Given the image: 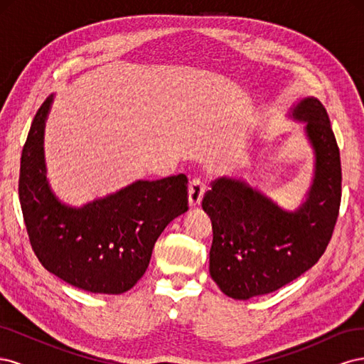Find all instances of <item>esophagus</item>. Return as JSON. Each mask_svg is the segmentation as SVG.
<instances>
[{
    "instance_id": "obj_1",
    "label": "esophagus",
    "mask_w": 364,
    "mask_h": 364,
    "mask_svg": "<svg viewBox=\"0 0 364 364\" xmlns=\"http://www.w3.org/2000/svg\"><path fill=\"white\" fill-rule=\"evenodd\" d=\"M203 194H205V183L200 182L199 179H194L190 183V188H188V202H190V206L191 208L199 206L202 203Z\"/></svg>"
}]
</instances>
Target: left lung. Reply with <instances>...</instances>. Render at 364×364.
<instances>
[{
    "instance_id": "8db88e82",
    "label": "left lung",
    "mask_w": 364,
    "mask_h": 364,
    "mask_svg": "<svg viewBox=\"0 0 364 364\" xmlns=\"http://www.w3.org/2000/svg\"><path fill=\"white\" fill-rule=\"evenodd\" d=\"M285 117L304 123L313 151L311 182L299 205L285 209L241 176L217 179L203 197L202 208L213 222L209 273L232 299L277 291L311 269L337 222L340 153L325 107L305 95Z\"/></svg>"
}]
</instances>
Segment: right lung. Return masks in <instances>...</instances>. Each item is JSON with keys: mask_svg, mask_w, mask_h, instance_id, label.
<instances>
[{"mask_svg": "<svg viewBox=\"0 0 364 364\" xmlns=\"http://www.w3.org/2000/svg\"><path fill=\"white\" fill-rule=\"evenodd\" d=\"M47 97L21 156L19 202L33 250L50 273L90 293L121 294L146 273L162 230L188 211L185 174L132 182L80 206L59 199L47 178Z\"/></svg>", "mask_w": 364, "mask_h": 364, "instance_id": "add662e5", "label": "right lung"}]
</instances>
